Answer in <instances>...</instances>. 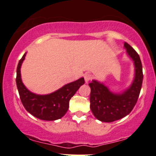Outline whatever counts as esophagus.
<instances>
[{
  "label": "esophagus",
  "mask_w": 156,
  "mask_h": 156,
  "mask_svg": "<svg viewBox=\"0 0 156 156\" xmlns=\"http://www.w3.org/2000/svg\"><path fill=\"white\" fill-rule=\"evenodd\" d=\"M83 77H84V79H85V81L86 82V83H87V82H89V80H91L93 78L92 75L90 74V73H86V74H84Z\"/></svg>",
  "instance_id": "1"
}]
</instances>
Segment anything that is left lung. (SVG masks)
<instances>
[{"instance_id":"obj_1","label":"left lung","mask_w":156,"mask_h":156,"mask_svg":"<svg viewBox=\"0 0 156 156\" xmlns=\"http://www.w3.org/2000/svg\"><path fill=\"white\" fill-rule=\"evenodd\" d=\"M124 46L135 66V78L131 87L121 94H115L97 80L89 83L91 87L90 108L96 119L101 121L112 122L129 115L140 96L143 80L141 60L130 45L124 43Z\"/></svg>"}]
</instances>
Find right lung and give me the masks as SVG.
Here are the masks:
<instances>
[{"label":"right lung","instance_id":"right-lung-1","mask_svg":"<svg viewBox=\"0 0 156 156\" xmlns=\"http://www.w3.org/2000/svg\"><path fill=\"white\" fill-rule=\"evenodd\" d=\"M26 53L19 62L16 68V83L20 99L27 112L44 121H55L61 119L69 108V102L73 95L85 83L83 78L64 86L55 92L47 95H37L30 92L22 83L20 67Z\"/></svg>","mask_w":156,"mask_h":156}]
</instances>
